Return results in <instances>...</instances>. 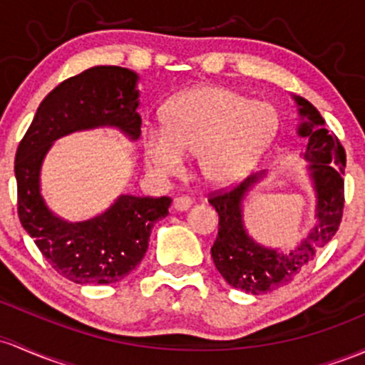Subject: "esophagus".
<instances>
[{
    "mask_svg": "<svg viewBox=\"0 0 365 365\" xmlns=\"http://www.w3.org/2000/svg\"><path fill=\"white\" fill-rule=\"evenodd\" d=\"M192 206V199L187 195H180L173 201V207L176 211H187Z\"/></svg>",
    "mask_w": 365,
    "mask_h": 365,
    "instance_id": "obj_1",
    "label": "esophagus"
}]
</instances>
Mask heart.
Instances as JSON below:
<instances>
[{
	"mask_svg": "<svg viewBox=\"0 0 365 365\" xmlns=\"http://www.w3.org/2000/svg\"><path fill=\"white\" fill-rule=\"evenodd\" d=\"M277 131V109L267 100H250L223 86H199L168 106L164 128H143L140 142L154 175H178L185 155L199 154L207 182L232 185L255 170Z\"/></svg>",
	"mask_w": 365,
	"mask_h": 365,
	"instance_id": "b5f03b06",
	"label": "heart"
}]
</instances>
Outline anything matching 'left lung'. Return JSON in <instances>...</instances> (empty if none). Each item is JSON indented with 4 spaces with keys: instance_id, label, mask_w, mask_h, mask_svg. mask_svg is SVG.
Listing matches in <instances>:
<instances>
[{
    "instance_id": "8db88e82",
    "label": "left lung",
    "mask_w": 365,
    "mask_h": 365,
    "mask_svg": "<svg viewBox=\"0 0 365 365\" xmlns=\"http://www.w3.org/2000/svg\"><path fill=\"white\" fill-rule=\"evenodd\" d=\"M294 102L298 103V112L303 119L298 135L308 138L303 158L308 161V170L317 194V222L298 247L289 253L270 250L255 242L244 228L242 201L247 190L262 178L265 171L251 175L232 189L210 194V204L220 216L218 235L211 246L215 267L232 287L251 294L270 293L289 284L294 275L314 259L320 247L329 244L343 218L345 149L338 137L326 130V121L308 100L294 97Z\"/></svg>"
}]
</instances>
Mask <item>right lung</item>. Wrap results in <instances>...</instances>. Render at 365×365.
I'll return each mask as SVG.
<instances>
[{
    "instance_id": "add662e5",
    "label": "right lung",
    "mask_w": 365,
    "mask_h": 365,
    "mask_svg": "<svg viewBox=\"0 0 365 365\" xmlns=\"http://www.w3.org/2000/svg\"><path fill=\"white\" fill-rule=\"evenodd\" d=\"M137 72L97 66L66 79L39 103L15 154L17 210L22 227L51 267L76 284H112L142 262L150 230L171 197L119 195L106 213L69 223L48 210L39 189L46 152L60 137L98 126L140 137Z\"/></svg>"
}]
</instances>
